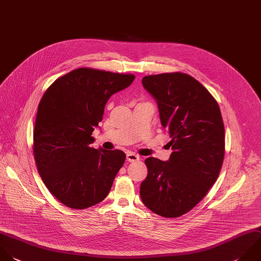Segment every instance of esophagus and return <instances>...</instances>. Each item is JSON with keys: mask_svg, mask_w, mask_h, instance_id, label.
<instances>
[{"mask_svg": "<svg viewBox=\"0 0 261 261\" xmlns=\"http://www.w3.org/2000/svg\"><path fill=\"white\" fill-rule=\"evenodd\" d=\"M126 159L127 161L129 162H133V161H137L140 159V156L134 152H127L126 153Z\"/></svg>", "mask_w": 261, "mask_h": 261, "instance_id": "obj_1", "label": "esophagus"}]
</instances>
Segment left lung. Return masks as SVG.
Masks as SVG:
<instances>
[{"instance_id":"obj_1","label":"left lung","mask_w":261,"mask_h":261,"mask_svg":"<svg viewBox=\"0 0 261 261\" xmlns=\"http://www.w3.org/2000/svg\"><path fill=\"white\" fill-rule=\"evenodd\" d=\"M144 88L157 101L161 124L173 150L167 161L145 160L143 203L163 217L193 209L218 177L224 157V126L216 100L197 80L181 72L148 75Z\"/></svg>"}]
</instances>
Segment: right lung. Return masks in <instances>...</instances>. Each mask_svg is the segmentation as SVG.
<instances>
[{
	"label": "right lung",
	"mask_w": 261,
	"mask_h": 261,
	"mask_svg": "<svg viewBox=\"0 0 261 261\" xmlns=\"http://www.w3.org/2000/svg\"><path fill=\"white\" fill-rule=\"evenodd\" d=\"M134 80V74L83 67L56 80L43 95L34 156L44 184L65 206L86 209L108 195L125 154L92 148V133L109 98Z\"/></svg>",
	"instance_id": "1"
}]
</instances>
